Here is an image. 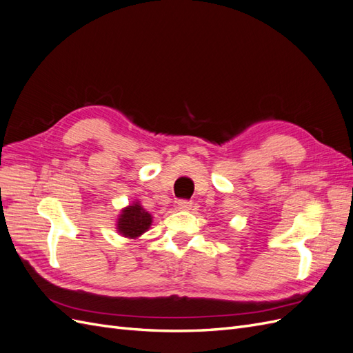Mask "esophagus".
<instances>
[{
	"instance_id": "1",
	"label": "esophagus",
	"mask_w": 353,
	"mask_h": 353,
	"mask_svg": "<svg viewBox=\"0 0 353 353\" xmlns=\"http://www.w3.org/2000/svg\"><path fill=\"white\" fill-rule=\"evenodd\" d=\"M191 206H193V203H191L190 200H185V199L179 200L178 205H176V208H178L179 210H190Z\"/></svg>"
}]
</instances>
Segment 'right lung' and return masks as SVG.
<instances>
[{
  "instance_id": "add662e5",
  "label": "right lung",
  "mask_w": 353,
  "mask_h": 353,
  "mask_svg": "<svg viewBox=\"0 0 353 353\" xmlns=\"http://www.w3.org/2000/svg\"><path fill=\"white\" fill-rule=\"evenodd\" d=\"M150 225L152 215L141 208L140 203L125 208L121 213V218L117 219V230H119L122 236L130 239L141 236Z\"/></svg>"
}]
</instances>
